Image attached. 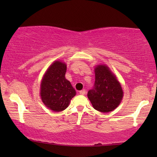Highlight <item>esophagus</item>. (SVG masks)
<instances>
[{
	"label": "esophagus",
	"mask_w": 157,
	"mask_h": 157,
	"mask_svg": "<svg viewBox=\"0 0 157 157\" xmlns=\"http://www.w3.org/2000/svg\"><path fill=\"white\" fill-rule=\"evenodd\" d=\"M79 93H80L81 95H84V94H86V90H84V89L81 90V91H79Z\"/></svg>",
	"instance_id": "obj_1"
}]
</instances>
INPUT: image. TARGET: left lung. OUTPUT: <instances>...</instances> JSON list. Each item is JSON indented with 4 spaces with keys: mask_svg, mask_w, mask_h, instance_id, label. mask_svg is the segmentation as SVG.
<instances>
[{
    "mask_svg": "<svg viewBox=\"0 0 157 157\" xmlns=\"http://www.w3.org/2000/svg\"><path fill=\"white\" fill-rule=\"evenodd\" d=\"M123 97L121 84L109 68L99 65L95 68V83L88 92L94 108L101 112H110L120 104Z\"/></svg>",
    "mask_w": 157,
    "mask_h": 157,
    "instance_id": "left-lung-1",
    "label": "left lung"
}]
</instances>
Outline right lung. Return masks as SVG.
Here are the masks:
<instances>
[{"label": "right lung", "instance_id": "obj_1", "mask_svg": "<svg viewBox=\"0 0 157 157\" xmlns=\"http://www.w3.org/2000/svg\"><path fill=\"white\" fill-rule=\"evenodd\" d=\"M66 65L55 61L47 70L40 84V96L44 104L59 112L67 108L76 91L65 78Z\"/></svg>", "mask_w": 157, "mask_h": 157}]
</instances>
